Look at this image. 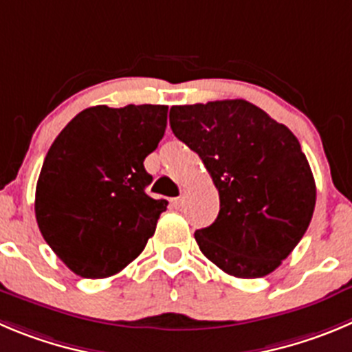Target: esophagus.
Listing matches in <instances>:
<instances>
[{"label":"esophagus","mask_w":352,"mask_h":352,"mask_svg":"<svg viewBox=\"0 0 352 352\" xmlns=\"http://www.w3.org/2000/svg\"><path fill=\"white\" fill-rule=\"evenodd\" d=\"M170 203H172L173 208L179 210L180 206L184 205V198H182V196H177V198H172V199H170Z\"/></svg>","instance_id":"1"}]
</instances>
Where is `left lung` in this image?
I'll list each match as a JSON object with an SVG mask.
<instances>
[{
  "instance_id": "8db88e82",
  "label": "left lung",
  "mask_w": 352,
  "mask_h": 352,
  "mask_svg": "<svg viewBox=\"0 0 352 352\" xmlns=\"http://www.w3.org/2000/svg\"><path fill=\"white\" fill-rule=\"evenodd\" d=\"M170 126L219 189L215 222L195 232L203 255L236 278H262L280 267L316 205L297 137L243 98L173 106Z\"/></svg>"
}]
</instances>
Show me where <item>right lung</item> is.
<instances>
[{
	"mask_svg": "<svg viewBox=\"0 0 352 352\" xmlns=\"http://www.w3.org/2000/svg\"><path fill=\"white\" fill-rule=\"evenodd\" d=\"M166 106H95L58 133L36 184L45 241L81 278H109L135 261L166 199H153L144 160L165 135Z\"/></svg>",
	"mask_w": 352,
	"mask_h": 352,
	"instance_id": "right-lung-1",
	"label": "right lung"
}]
</instances>
